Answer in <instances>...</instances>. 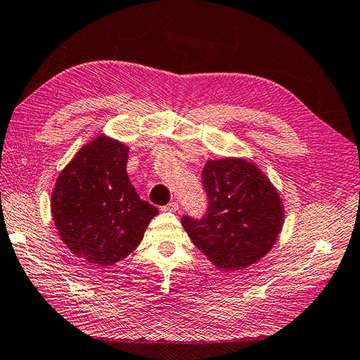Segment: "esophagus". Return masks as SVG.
<instances>
[{
	"label": "esophagus",
	"mask_w": 360,
	"mask_h": 360,
	"mask_svg": "<svg viewBox=\"0 0 360 360\" xmlns=\"http://www.w3.org/2000/svg\"><path fill=\"white\" fill-rule=\"evenodd\" d=\"M162 212H179V204L176 201H171L168 205L162 207Z\"/></svg>",
	"instance_id": "obj_1"
}]
</instances>
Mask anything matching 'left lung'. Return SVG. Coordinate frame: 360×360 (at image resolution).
Masks as SVG:
<instances>
[{
    "mask_svg": "<svg viewBox=\"0 0 360 360\" xmlns=\"http://www.w3.org/2000/svg\"><path fill=\"white\" fill-rule=\"evenodd\" d=\"M202 183L209 212L181 225L207 259L222 270H240L270 252L285 219L278 189L246 158L207 160Z\"/></svg>",
    "mask_w": 360,
    "mask_h": 360,
    "instance_id": "left-lung-1",
    "label": "left lung"
}]
</instances>
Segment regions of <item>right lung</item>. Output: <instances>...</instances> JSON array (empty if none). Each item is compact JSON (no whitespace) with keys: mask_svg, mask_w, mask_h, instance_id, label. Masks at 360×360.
<instances>
[{"mask_svg":"<svg viewBox=\"0 0 360 360\" xmlns=\"http://www.w3.org/2000/svg\"><path fill=\"white\" fill-rule=\"evenodd\" d=\"M127 155L122 141L97 134L76 151L52 189L51 212L60 238L96 267L114 266L132 254L158 214L130 183Z\"/></svg>","mask_w":360,"mask_h":360,"instance_id":"add662e5","label":"right lung"}]
</instances>
